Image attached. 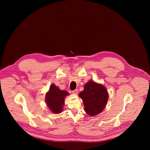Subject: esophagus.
Instances as JSON below:
<instances>
[{
	"label": "esophagus",
	"mask_w": 150,
	"mask_h": 150,
	"mask_svg": "<svg viewBox=\"0 0 150 150\" xmlns=\"http://www.w3.org/2000/svg\"><path fill=\"white\" fill-rule=\"evenodd\" d=\"M78 92V89H75V90L72 91V93L74 94H77Z\"/></svg>",
	"instance_id": "obj_1"
}]
</instances>
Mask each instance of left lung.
I'll use <instances>...</instances> for the list:
<instances>
[{
	"label": "left lung",
	"mask_w": 150,
	"mask_h": 150,
	"mask_svg": "<svg viewBox=\"0 0 150 150\" xmlns=\"http://www.w3.org/2000/svg\"><path fill=\"white\" fill-rule=\"evenodd\" d=\"M79 96L83 102L85 112L92 116L103 110L109 97L108 93L103 85L94 81H89L85 84L84 90Z\"/></svg>",
	"instance_id": "1"
}]
</instances>
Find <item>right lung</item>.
Instances as JSON below:
<instances>
[{"label":"right lung","instance_id":"1","mask_svg":"<svg viewBox=\"0 0 150 150\" xmlns=\"http://www.w3.org/2000/svg\"><path fill=\"white\" fill-rule=\"evenodd\" d=\"M68 94L67 91L60 90L54 84H52L46 96V101L49 109L55 114L62 112L64 99Z\"/></svg>","mask_w":150,"mask_h":150}]
</instances>
